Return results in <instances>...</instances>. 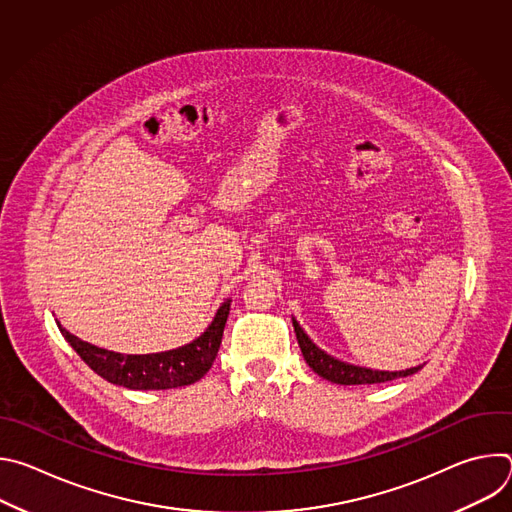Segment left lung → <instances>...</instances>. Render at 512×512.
I'll list each match as a JSON object with an SVG mask.
<instances>
[{"label":"left lung","mask_w":512,"mask_h":512,"mask_svg":"<svg viewBox=\"0 0 512 512\" xmlns=\"http://www.w3.org/2000/svg\"><path fill=\"white\" fill-rule=\"evenodd\" d=\"M294 330H296L302 354H304L306 362L310 364V369L314 373H318L320 377H324L326 381H332V383H338V385H375V383H387V381H395V379H401V377H409V375H413V373H417L421 369V367H413V369H407V371L389 373V371H373V369L354 367V364L340 362V360L332 358L330 354H326L324 350H320L306 336V332L300 328V324L296 320H294Z\"/></svg>","instance_id":"8db88e82"}]
</instances>
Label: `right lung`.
Here are the masks:
<instances>
[{
	"instance_id": "1",
	"label": "right lung",
	"mask_w": 512,
	"mask_h": 512,
	"mask_svg": "<svg viewBox=\"0 0 512 512\" xmlns=\"http://www.w3.org/2000/svg\"><path fill=\"white\" fill-rule=\"evenodd\" d=\"M229 310L231 300L216 312L212 324L200 338L182 348L158 354L111 352L72 336L60 324L58 328L70 346L77 350V354L105 381L137 391H162L192 385L208 373L218 348H221Z\"/></svg>"
}]
</instances>
